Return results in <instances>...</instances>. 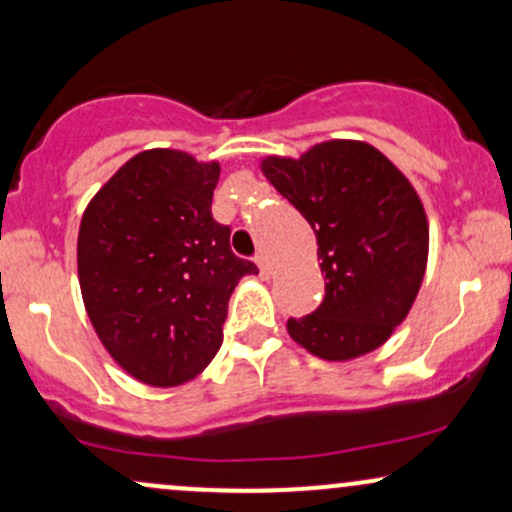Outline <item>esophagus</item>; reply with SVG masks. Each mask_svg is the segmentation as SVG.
<instances>
[{
    "instance_id": "esophagus-1",
    "label": "esophagus",
    "mask_w": 512,
    "mask_h": 512,
    "mask_svg": "<svg viewBox=\"0 0 512 512\" xmlns=\"http://www.w3.org/2000/svg\"><path fill=\"white\" fill-rule=\"evenodd\" d=\"M255 262H257V267H260L262 276H269V274H272V264H269V257L264 255V252H257Z\"/></svg>"
}]
</instances>
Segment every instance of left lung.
Masks as SVG:
<instances>
[{
	"label": "left lung",
	"instance_id": "8db88e82",
	"mask_svg": "<svg viewBox=\"0 0 512 512\" xmlns=\"http://www.w3.org/2000/svg\"><path fill=\"white\" fill-rule=\"evenodd\" d=\"M262 173L313 226L325 298L286 330L310 354L351 361L383 346L421 289L428 260L424 204L390 158L351 139L301 158L269 156Z\"/></svg>",
	"mask_w": 512,
	"mask_h": 512
}]
</instances>
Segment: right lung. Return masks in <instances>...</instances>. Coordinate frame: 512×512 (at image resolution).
<instances>
[{"label": "right lung", "mask_w": 512, "mask_h": 512, "mask_svg": "<svg viewBox=\"0 0 512 512\" xmlns=\"http://www.w3.org/2000/svg\"><path fill=\"white\" fill-rule=\"evenodd\" d=\"M216 161L142 151L88 202L76 243L86 313L108 354L139 383L197 378L223 342L228 298L255 262L211 216Z\"/></svg>", "instance_id": "obj_1"}]
</instances>
